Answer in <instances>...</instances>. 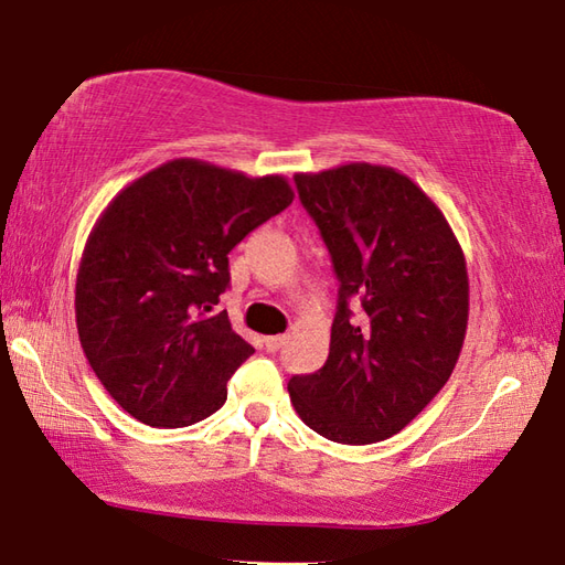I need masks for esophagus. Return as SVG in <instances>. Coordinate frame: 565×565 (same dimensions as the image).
Instances as JSON below:
<instances>
[{
	"label": "esophagus",
	"mask_w": 565,
	"mask_h": 565,
	"mask_svg": "<svg viewBox=\"0 0 565 565\" xmlns=\"http://www.w3.org/2000/svg\"><path fill=\"white\" fill-rule=\"evenodd\" d=\"M263 342H265V349H268V351H278L285 344V337L282 334H273V337H265Z\"/></svg>",
	"instance_id": "1"
}]
</instances>
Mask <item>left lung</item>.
<instances>
[{
	"label": "left lung",
	"instance_id": "obj_1",
	"mask_svg": "<svg viewBox=\"0 0 565 565\" xmlns=\"http://www.w3.org/2000/svg\"><path fill=\"white\" fill-rule=\"evenodd\" d=\"M295 184L332 255L339 300L324 366L292 376L290 401L327 440H386L438 396L460 359L465 253L435 201L398 169L351 162L300 172Z\"/></svg>",
	"mask_w": 565,
	"mask_h": 565
}]
</instances>
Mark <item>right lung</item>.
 <instances>
[{
	"label": "right lung",
	"instance_id": "right-lung-1",
	"mask_svg": "<svg viewBox=\"0 0 565 565\" xmlns=\"http://www.w3.org/2000/svg\"><path fill=\"white\" fill-rule=\"evenodd\" d=\"M292 199L280 174L182 157L127 184L95 221L76 278L78 337L132 418L184 428L226 403L255 351L216 310L228 253Z\"/></svg>",
	"mask_w": 565,
	"mask_h": 565
}]
</instances>
